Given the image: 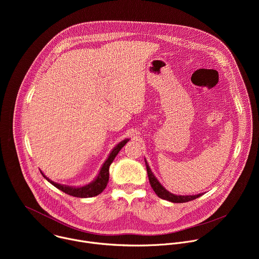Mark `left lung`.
Returning <instances> with one entry per match:
<instances>
[{
  "label": "left lung",
  "instance_id": "1",
  "mask_svg": "<svg viewBox=\"0 0 259 259\" xmlns=\"http://www.w3.org/2000/svg\"><path fill=\"white\" fill-rule=\"evenodd\" d=\"M145 161V166H146V171H147V176H149V180L151 183V187L153 188L154 192L156 193V195L163 199V200H167L169 202L172 203H186V202H190L193 201L199 197H201L203 194H198V195H189V196H180V195H174L172 193H170L169 191H167L162 184L160 183V181L158 180V178L155 176V174L152 172L149 163Z\"/></svg>",
  "mask_w": 259,
  "mask_h": 259
}]
</instances>
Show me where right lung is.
I'll use <instances>...</instances> for the list:
<instances>
[{
    "mask_svg": "<svg viewBox=\"0 0 259 259\" xmlns=\"http://www.w3.org/2000/svg\"><path fill=\"white\" fill-rule=\"evenodd\" d=\"M129 138H125L124 140H122L121 142H119L113 151L109 153L107 159L104 161V163L102 164L98 175L95 177L94 180H92L90 183L85 184V186L82 187H70V186H66V184H60L57 182L52 181L51 179H49L41 170V173L43 175L44 178H46V180H48L51 184L55 188H57L58 190H60L61 192L72 196V197H77V198H91V197H95L99 194H101L103 192V190L106 188V184L108 182V178H109V166L110 164L113 163V161L115 160L116 156L119 154V152L121 151L122 147L129 141Z\"/></svg>",
    "mask_w": 259,
    "mask_h": 259,
    "instance_id": "1",
    "label": "right lung"
}]
</instances>
